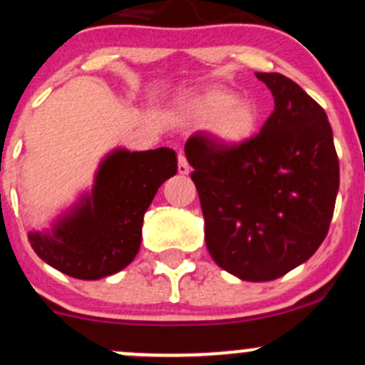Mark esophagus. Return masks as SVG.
Instances as JSON below:
<instances>
[{"mask_svg": "<svg viewBox=\"0 0 365 365\" xmlns=\"http://www.w3.org/2000/svg\"><path fill=\"white\" fill-rule=\"evenodd\" d=\"M178 172L181 175H187L190 174V165H187V160L184 154H179L178 156Z\"/></svg>", "mask_w": 365, "mask_h": 365, "instance_id": "34e87169", "label": "esophagus"}]
</instances>
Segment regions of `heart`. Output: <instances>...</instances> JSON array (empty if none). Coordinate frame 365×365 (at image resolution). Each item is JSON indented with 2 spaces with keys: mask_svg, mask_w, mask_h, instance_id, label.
I'll list each match as a JSON object with an SVG mask.
<instances>
[{
  "mask_svg": "<svg viewBox=\"0 0 365 365\" xmlns=\"http://www.w3.org/2000/svg\"><path fill=\"white\" fill-rule=\"evenodd\" d=\"M182 110L195 122H204L216 143L229 149L245 145L259 131L261 111L250 99L237 97L223 86H205L181 101Z\"/></svg>",
  "mask_w": 365,
  "mask_h": 365,
  "instance_id": "heart-1",
  "label": "heart"
}]
</instances>
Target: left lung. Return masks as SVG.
<instances>
[{"label": "left lung", "mask_w": 365, "mask_h": 365, "mask_svg": "<svg viewBox=\"0 0 365 365\" xmlns=\"http://www.w3.org/2000/svg\"><path fill=\"white\" fill-rule=\"evenodd\" d=\"M275 110L245 145L205 133L184 145L216 264L268 282L310 259L327 237L339 191V160L323 108L293 79L257 72Z\"/></svg>", "instance_id": "1"}]
</instances>
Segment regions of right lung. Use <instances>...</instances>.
I'll return each mask as SVG.
<instances>
[{
	"label": "right lung",
	"mask_w": 365,
	"mask_h": 365,
	"mask_svg": "<svg viewBox=\"0 0 365 365\" xmlns=\"http://www.w3.org/2000/svg\"><path fill=\"white\" fill-rule=\"evenodd\" d=\"M178 174L168 147L115 149L99 165L90 193L56 220L51 230L28 234L35 254L68 277L97 280L124 269L142 243L143 215L158 187Z\"/></svg>",
	"instance_id": "obj_1"
}]
</instances>
